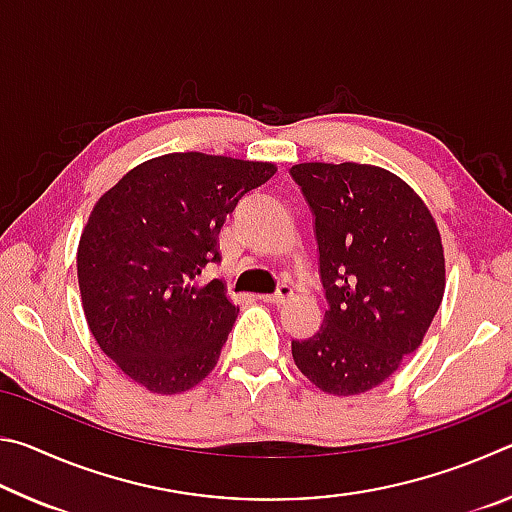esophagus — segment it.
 <instances>
[{"label":"esophagus","mask_w":512,"mask_h":512,"mask_svg":"<svg viewBox=\"0 0 512 512\" xmlns=\"http://www.w3.org/2000/svg\"><path fill=\"white\" fill-rule=\"evenodd\" d=\"M293 296V289L289 284H280L275 293H268V296H259L264 302H271V305H284Z\"/></svg>","instance_id":"34e87169"}]
</instances>
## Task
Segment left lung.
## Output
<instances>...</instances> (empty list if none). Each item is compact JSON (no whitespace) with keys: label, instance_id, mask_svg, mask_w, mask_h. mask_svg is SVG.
<instances>
[{"label":"left lung","instance_id":"obj_1","mask_svg":"<svg viewBox=\"0 0 512 512\" xmlns=\"http://www.w3.org/2000/svg\"><path fill=\"white\" fill-rule=\"evenodd\" d=\"M291 176L314 214L323 327L291 354L329 395L379 386L418 350L445 293V255L429 207L395 173L302 162Z\"/></svg>","mask_w":512,"mask_h":512}]
</instances>
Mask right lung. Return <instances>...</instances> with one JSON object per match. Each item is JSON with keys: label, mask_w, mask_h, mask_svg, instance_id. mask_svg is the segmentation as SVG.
I'll use <instances>...</instances> for the list:
<instances>
[{"label": "right lung", "mask_w": 512, "mask_h": 512, "mask_svg": "<svg viewBox=\"0 0 512 512\" xmlns=\"http://www.w3.org/2000/svg\"><path fill=\"white\" fill-rule=\"evenodd\" d=\"M277 171L207 153H167L137 164L103 194L76 253L79 289L99 348L135 384L160 395L210 375L239 309L223 282L219 232L248 192Z\"/></svg>", "instance_id": "obj_1"}]
</instances>
